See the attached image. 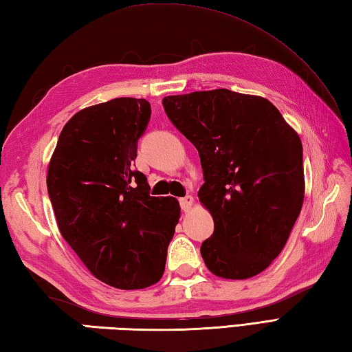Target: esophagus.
Segmentation results:
<instances>
[{
	"label": "esophagus",
	"instance_id": "esophagus-1",
	"mask_svg": "<svg viewBox=\"0 0 352 352\" xmlns=\"http://www.w3.org/2000/svg\"><path fill=\"white\" fill-rule=\"evenodd\" d=\"M180 206H182V210L183 212H189L192 206H193V197L190 195H186L183 198H180Z\"/></svg>",
	"mask_w": 352,
	"mask_h": 352
}]
</instances>
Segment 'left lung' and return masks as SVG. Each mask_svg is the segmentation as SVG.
<instances>
[{
	"label": "left lung",
	"mask_w": 352,
	"mask_h": 352,
	"mask_svg": "<svg viewBox=\"0 0 352 352\" xmlns=\"http://www.w3.org/2000/svg\"><path fill=\"white\" fill-rule=\"evenodd\" d=\"M168 118L199 153V203L214 231L201 245L208 271L260 274L283 251L304 203L302 145L263 96L214 89L163 98Z\"/></svg>",
	"instance_id": "left-lung-1"
}]
</instances>
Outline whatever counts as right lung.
Returning <instances> with one entry per match:
<instances>
[{
    "mask_svg": "<svg viewBox=\"0 0 352 352\" xmlns=\"http://www.w3.org/2000/svg\"><path fill=\"white\" fill-rule=\"evenodd\" d=\"M151 106L115 98L77 111L58 136L47 188L58 230L95 278L133 290L157 283L180 204L149 197L146 177L133 170Z\"/></svg>",
    "mask_w": 352,
    "mask_h": 352,
    "instance_id": "add662e5",
    "label": "right lung"
}]
</instances>
